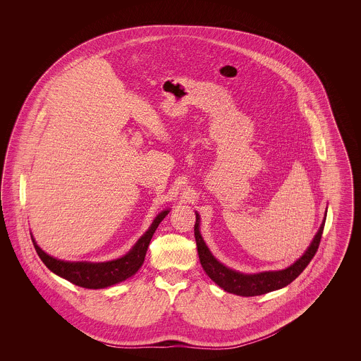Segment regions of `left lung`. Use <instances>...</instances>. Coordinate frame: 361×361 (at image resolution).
I'll use <instances>...</instances> for the list:
<instances>
[{"mask_svg":"<svg viewBox=\"0 0 361 361\" xmlns=\"http://www.w3.org/2000/svg\"><path fill=\"white\" fill-rule=\"evenodd\" d=\"M196 214V224H195V240L197 245V253L200 258V264L207 275L212 281H215L224 291L240 295V296H257L264 295L268 292L280 290L292 283L298 276L300 275L305 268L307 267L317 253V249L319 246L324 226L326 221V212L322 224L319 226V230L317 231L315 237L311 240L306 252L298 258L290 267L280 271H265L258 274H242L238 271H234L228 267H226L221 261H218L208 249L206 242L200 234V215Z\"/></svg>","mask_w":361,"mask_h":361,"instance_id":"8db88e82","label":"left lung"}]
</instances>
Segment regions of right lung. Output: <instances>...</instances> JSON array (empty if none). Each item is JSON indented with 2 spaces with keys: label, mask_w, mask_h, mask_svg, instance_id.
Here are the masks:
<instances>
[{
  "label": "right lung",
  "mask_w": 361,
  "mask_h": 361,
  "mask_svg": "<svg viewBox=\"0 0 361 361\" xmlns=\"http://www.w3.org/2000/svg\"><path fill=\"white\" fill-rule=\"evenodd\" d=\"M169 211L171 208L161 211L155 216L153 224H150L147 231L135 242V245L124 256L111 259V261L90 262V261L58 259L47 255L44 250H42L39 245L35 242L32 234H31V238L34 242L35 250L37 256L52 274L68 280L78 287L89 288V290H100V288L115 286L137 274L145 261L149 243L154 235L158 224L164 221V218L169 214Z\"/></svg>",
  "instance_id": "right-lung-1"
}]
</instances>
